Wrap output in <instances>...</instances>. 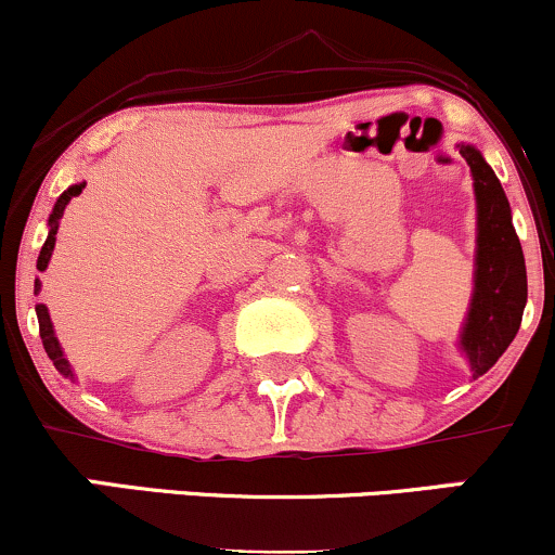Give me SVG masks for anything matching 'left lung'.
<instances>
[{"label":"left lung","instance_id":"8db88e82","mask_svg":"<svg viewBox=\"0 0 555 555\" xmlns=\"http://www.w3.org/2000/svg\"><path fill=\"white\" fill-rule=\"evenodd\" d=\"M460 154L473 171L477 201L475 292L460 347L467 354L473 378H480L517 336L527 302V269L499 177L475 145L462 143Z\"/></svg>","mask_w":555,"mask_h":555}]
</instances>
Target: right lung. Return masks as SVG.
Returning <instances> with one entry per match:
<instances>
[{"mask_svg":"<svg viewBox=\"0 0 555 555\" xmlns=\"http://www.w3.org/2000/svg\"><path fill=\"white\" fill-rule=\"evenodd\" d=\"M82 188H86V182L73 184V188H67L65 193L56 197L54 211H52V216H49V237H47V242H43L41 256H38V263H36L38 271H47L49 260H52V253H54L56 229H60L62 214H65L67 203L73 201V197H78V195L82 193ZM38 289H41V282H38V279H36V292H38ZM36 315H38V331H41V341H43V349H47L49 360L54 362V367H56V371H60L62 375H65V378L73 380L75 373H73V367H69V362L65 360V352H62L60 339H56V336H54V326H52V318H49L47 305H36Z\"/></svg>","mask_w":555,"mask_h":555,"instance_id":"add662e5","label":"right lung"}]
</instances>
